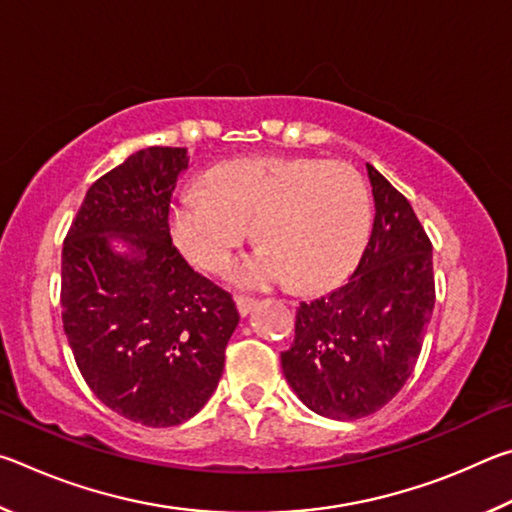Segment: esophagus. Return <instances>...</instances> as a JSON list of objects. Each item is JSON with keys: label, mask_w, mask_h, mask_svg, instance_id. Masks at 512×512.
Masks as SVG:
<instances>
[{"label": "esophagus", "mask_w": 512, "mask_h": 512, "mask_svg": "<svg viewBox=\"0 0 512 512\" xmlns=\"http://www.w3.org/2000/svg\"><path fill=\"white\" fill-rule=\"evenodd\" d=\"M235 302H237L239 314H241V316H248L250 311H253V307H255V302H257V300H253V298H246V296H237V298H235Z\"/></svg>", "instance_id": "34e87169"}]
</instances>
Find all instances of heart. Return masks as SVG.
Instances as JSON below:
<instances>
[{"label":"heart","mask_w":512,"mask_h":512,"mask_svg":"<svg viewBox=\"0 0 512 512\" xmlns=\"http://www.w3.org/2000/svg\"><path fill=\"white\" fill-rule=\"evenodd\" d=\"M259 246L230 268L246 289L280 282L314 291L334 284L361 255L370 198L348 162L314 158H237L212 167L201 189L171 205V232L189 262L221 273L248 237Z\"/></svg>","instance_id":"heart-1"}]
</instances>
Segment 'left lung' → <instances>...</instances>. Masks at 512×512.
I'll use <instances>...</instances> for the list:
<instances>
[{"label":"left lung","instance_id":"left-lung-1","mask_svg":"<svg viewBox=\"0 0 512 512\" xmlns=\"http://www.w3.org/2000/svg\"><path fill=\"white\" fill-rule=\"evenodd\" d=\"M366 167L375 223L359 266L329 296L300 302L296 336L282 352L300 400L336 420L366 418L402 391L436 302L431 239L411 203Z\"/></svg>","mask_w":512,"mask_h":512}]
</instances>
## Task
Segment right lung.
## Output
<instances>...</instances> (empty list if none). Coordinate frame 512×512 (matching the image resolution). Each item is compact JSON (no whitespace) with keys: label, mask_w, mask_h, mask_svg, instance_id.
Listing matches in <instances>:
<instances>
[{"label":"right lung","mask_w":512,"mask_h":512,"mask_svg":"<svg viewBox=\"0 0 512 512\" xmlns=\"http://www.w3.org/2000/svg\"><path fill=\"white\" fill-rule=\"evenodd\" d=\"M187 151L149 146L85 194L63 241L60 307L85 384L124 418L176 427L219 386L239 323L228 291L171 244L169 210ZM134 248L112 254L109 236Z\"/></svg>","instance_id":"right-lung-1"}]
</instances>
